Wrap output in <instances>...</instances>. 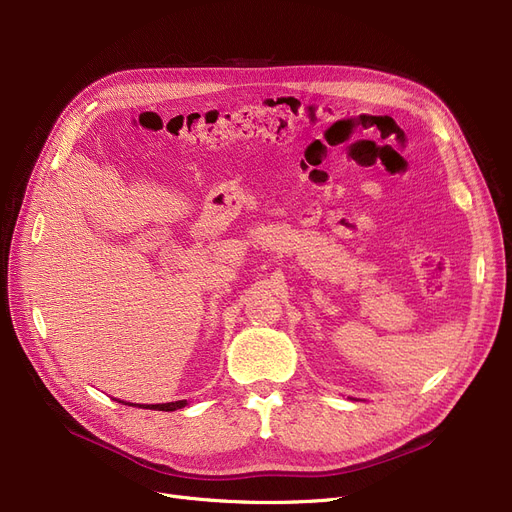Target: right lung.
I'll return each instance as SVG.
<instances>
[{
  "instance_id": "right-lung-1",
  "label": "right lung",
  "mask_w": 512,
  "mask_h": 512,
  "mask_svg": "<svg viewBox=\"0 0 512 512\" xmlns=\"http://www.w3.org/2000/svg\"><path fill=\"white\" fill-rule=\"evenodd\" d=\"M186 405V400H178V402H166V405H143V409H151V411H176L182 409ZM134 407V405H130Z\"/></svg>"
}]
</instances>
